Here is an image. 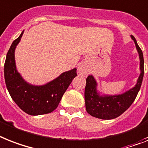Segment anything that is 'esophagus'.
<instances>
[{"label":"esophagus","mask_w":148,"mask_h":148,"mask_svg":"<svg viewBox=\"0 0 148 148\" xmlns=\"http://www.w3.org/2000/svg\"><path fill=\"white\" fill-rule=\"evenodd\" d=\"M78 74L82 75V76H86V74H88V71L85 68L84 65H80L79 66L78 68Z\"/></svg>","instance_id":"esophagus-1"}]
</instances>
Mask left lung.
Here are the masks:
<instances>
[{
  "label": "left lung",
  "mask_w": 148,
  "mask_h": 148,
  "mask_svg": "<svg viewBox=\"0 0 148 148\" xmlns=\"http://www.w3.org/2000/svg\"><path fill=\"white\" fill-rule=\"evenodd\" d=\"M134 41L140 59V75L136 84L125 93L118 95L101 94L97 90V82L91 74L86 78L84 91L86 110L90 116L101 119H113L125 112L136 98L140 90L144 77V57L140 47L133 36Z\"/></svg>",
  "instance_id": "1"
}]
</instances>
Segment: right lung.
<instances>
[{"label": "right lung", "instance_id": "1", "mask_svg": "<svg viewBox=\"0 0 148 148\" xmlns=\"http://www.w3.org/2000/svg\"><path fill=\"white\" fill-rule=\"evenodd\" d=\"M24 30L10 48L4 64V79L8 90L16 104L26 113L39 116L50 113L59 104L64 93L77 76V69L68 71L44 85H33L24 80L16 70L15 49Z\"/></svg>", "mask_w": 148, "mask_h": 148}]
</instances>
